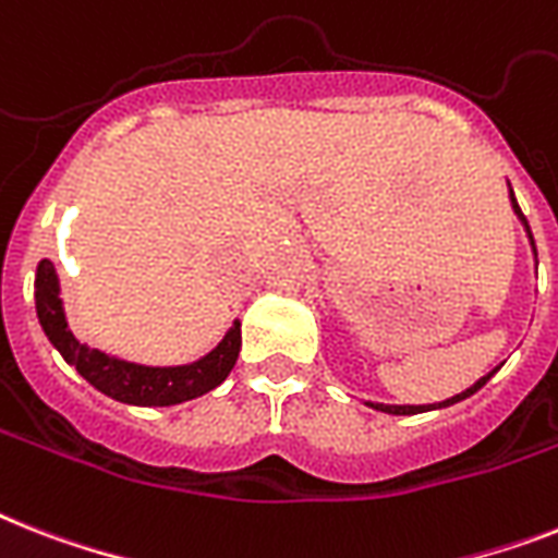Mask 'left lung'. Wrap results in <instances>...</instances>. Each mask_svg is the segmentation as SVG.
<instances>
[{"label": "left lung", "mask_w": 558, "mask_h": 558, "mask_svg": "<svg viewBox=\"0 0 558 558\" xmlns=\"http://www.w3.org/2000/svg\"><path fill=\"white\" fill-rule=\"evenodd\" d=\"M510 203H513V211H515V215H519V220H522V223H524V229H527L530 246H533V252H536V243H533V234H530L527 217L522 215V208H519V203H515V197H513V189H510ZM496 369H499V366H496ZM496 369H493V373H496ZM493 373H487V375H484V378H478V381H475L473 387H470V389H464V392H459V396L447 398V401H441V404H418V407H412V404H373V401H366V407H373V410H381V412H389V415H415V412L441 410V407H450V404H456V401H464V398H470V396H473V392H478V389H482L484 384L490 381V378H493Z\"/></svg>", "instance_id": "left-lung-1"}]
</instances>
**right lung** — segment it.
<instances>
[{"label":"right lung","mask_w":558,"mask_h":558,"mask_svg":"<svg viewBox=\"0 0 558 558\" xmlns=\"http://www.w3.org/2000/svg\"><path fill=\"white\" fill-rule=\"evenodd\" d=\"M36 318L43 324L48 341L65 357L68 364L76 366L90 387L106 392L108 398L134 407H171L192 401L208 389L220 387L226 375L232 373L234 361L240 355V320H234L226 338L215 350L203 355L201 361L183 366H143L94 350L88 343L76 341L68 329L62 298H59V278L51 260H39L34 280Z\"/></svg>","instance_id":"right-lung-1"}]
</instances>
